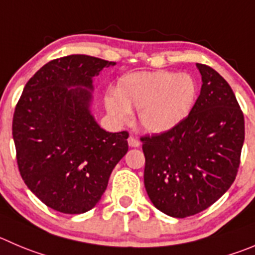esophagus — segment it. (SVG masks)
<instances>
[{"instance_id": "1", "label": "esophagus", "mask_w": 255, "mask_h": 255, "mask_svg": "<svg viewBox=\"0 0 255 255\" xmlns=\"http://www.w3.org/2000/svg\"><path fill=\"white\" fill-rule=\"evenodd\" d=\"M128 142H129V145L131 147H139L140 146V141L134 136H130L129 139H128Z\"/></svg>"}]
</instances>
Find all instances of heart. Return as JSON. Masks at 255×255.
<instances>
[{
  "mask_svg": "<svg viewBox=\"0 0 255 255\" xmlns=\"http://www.w3.org/2000/svg\"><path fill=\"white\" fill-rule=\"evenodd\" d=\"M198 82L190 74L171 71L130 72L119 80L115 95L106 98L109 114L118 121L137 110L140 125L150 132H165L181 123L195 104Z\"/></svg>",
  "mask_w": 255,
  "mask_h": 255,
  "instance_id": "1",
  "label": "heart"
}]
</instances>
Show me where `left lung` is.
I'll list each match as a JSON object with an SVG mask.
<instances>
[{
    "label": "left lung",
    "instance_id": "1",
    "mask_svg": "<svg viewBox=\"0 0 255 255\" xmlns=\"http://www.w3.org/2000/svg\"><path fill=\"white\" fill-rule=\"evenodd\" d=\"M202 90L174 129L140 137L144 184L152 204L186 218L214 204L235 180L244 142V115L232 87L210 66L196 64Z\"/></svg>",
    "mask_w": 255,
    "mask_h": 255
}]
</instances>
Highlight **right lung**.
Segmentation results:
<instances>
[{"mask_svg": "<svg viewBox=\"0 0 255 255\" xmlns=\"http://www.w3.org/2000/svg\"><path fill=\"white\" fill-rule=\"evenodd\" d=\"M113 62L71 55L43 65L27 81L12 121L18 170L43 204L64 214L93 209L129 132L101 129L89 106L93 77Z\"/></svg>", "mask_w": 255, "mask_h": 255, "instance_id": "obj_1", "label": "right lung"}]
</instances>
